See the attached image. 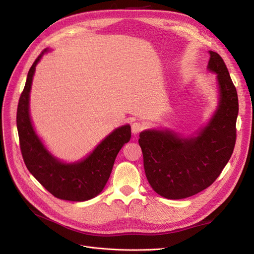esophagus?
<instances>
[{
	"instance_id": "esophagus-1",
	"label": "esophagus",
	"mask_w": 254,
	"mask_h": 254,
	"mask_svg": "<svg viewBox=\"0 0 254 254\" xmlns=\"http://www.w3.org/2000/svg\"><path fill=\"white\" fill-rule=\"evenodd\" d=\"M143 128H144V125L142 124L141 122H134V123H132V125H131V131L134 135H136L142 131Z\"/></svg>"
}]
</instances>
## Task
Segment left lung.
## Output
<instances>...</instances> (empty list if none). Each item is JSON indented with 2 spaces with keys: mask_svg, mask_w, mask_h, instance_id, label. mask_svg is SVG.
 <instances>
[{
  "mask_svg": "<svg viewBox=\"0 0 254 254\" xmlns=\"http://www.w3.org/2000/svg\"><path fill=\"white\" fill-rule=\"evenodd\" d=\"M218 101L206 124L190 135L171 129H145L139 144L150 187L167 199H183L209 188L231 158L236 139L238 98L224 60L210 51Z\"/></svg>",
  "mask_w": 254,
  "mask_h": 254,
  "instance_id": "obj_1",
  "label": "left lung"
}]
</instances>
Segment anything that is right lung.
<instances>
[{
    "label": "right lung",
    "mask_w": 254,
    "mask_h": 254,
    "mask_svg": "<svg viewBox=\"0 0 254 254\" xmlns=\"http://www.w3.org/2000/svg\"><path fill=\"white\" fill-rule=\"evenodd\" d=\"M45 49L29 68L24 90L19 99L17 128L23 160L29 173L52 195L68 201H86L102 193L119 151L131 136L130 125L115 128L81 160L65 162L55 157L37 134L29 112V97L36 65Z\"/></svg>",
    "instance_id": "right-lung-1"
}]
</instances>
